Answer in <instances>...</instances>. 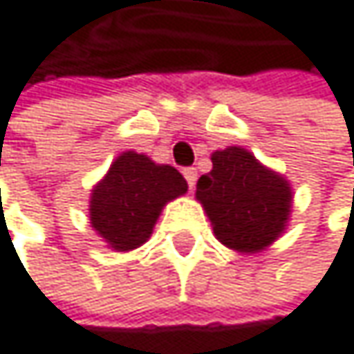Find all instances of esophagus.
Returning a JSON list of instances; mask_svg holds the SVG:
<instances>
[{"mask_svg": "<svg viewBox=\"0 0 354 354\" xmlns=\"http://www.w3.org/2000/svg\"><path fill=\"white\" fill-rule=\"evenodd\" d=\"M183 177L187 179V185H189V189H194L196 187V179H198V171L196 169H183Z\"/></svg>", "mask_w": 354, "mask_h": 354, "instance_id": "34e87169", "label": "esophagus"}]
</instances>
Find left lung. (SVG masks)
Wrapping results in <instances>:
<instances>
[{
  "mask_svg": "<svg viewBox=\"0 0 354 354\" xmlns=\"http://www.w3.org/2000/svg\"><path fill=\"white\" fill-rule=\"evenodd\" d=\"M212 169L196 185L216 240L240 254L271 246L288 227L292 214L290 181L265 167L242 146L210 154Z\"/></svg>",
  "mask_w": 354,
  "mask_h": 354,
  "instance_id": "left-lung-1",
  "label": "left lung"
}]
</instances>
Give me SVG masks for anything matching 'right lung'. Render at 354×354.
<instances>
[{
  "label": "right lung",
  "instance_id": "add662e5",
  "mask_svg": "<svg viewBox=\"0 0 354 354\" xmlns=\"http://www.w3.org/2000/svg\"><path fill=\"white\" fill-rule=\"evenodd\" d=\"M187 192V181L171 165L127 150L89 196V221L95 234L116 252L146 244L162 208Z\"/></svg>",
  "mask_w": 354,
  "mask_h": 354
}]
</instances>
